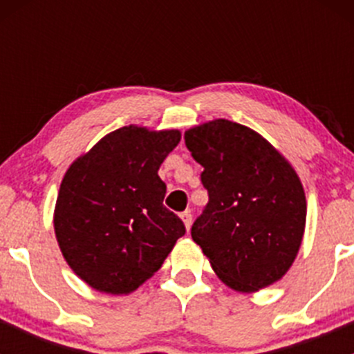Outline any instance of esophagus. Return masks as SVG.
I'll list each match as a JSON object with an SVG mask.
<instances>
[{
	"instance_id": "obj_1",
	"label": "esophagus",
	"mask_w": 354,
	"mask_h": 354,
	"mask_svg": "<svg viewBox=\"0 0 354 354\" xmlns=\"http://www.w3.org/2000/svg\"><path fill=\"white\" fill-rule=\"evenodd\" d=\"M181 219H183L187 230H190V226H192V212H190V210H185V212H181Z\"/></svg>"
}]
</instances>
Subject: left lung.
Segmentation results:
<instances>
[{
    "label": "left lung",
    "instance_id": "left-lung-1",
    "mask_svg": "<svg viewBox=\"0 0 354 354\" xmlns=\"http://www.w3.org/2000/svg\"><path fill=\"white\" fill-rule=\"evenodd\" d=\"M209 202L192 238L214 272L236 291H257L288 272L301 245L306 200L301 181L266 138L216 120L185 133Z\"/></svg>",
    "mask_w": 354,
    "mask_h": 354
}]
</instances>
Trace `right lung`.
<instances>
[{
    "label": "right lung",
    "mask_w": 354,
    "mask_h": 354,
    "mask_svg": "<svg viewBox=\"0 0 354 354\" xmlns=\"http://www.w3.org/2000/svg\"><path fill=\"white\" fill-rule=\"evenodd\" d=\"M178 130L130 124L75 160L59 187L55 231L68 266L97 291L127 295L152 276L178 238L180 217L162 203L160 164Z\"/></svg>",
    "instance_id": "add662e5"
}]
</instances>
